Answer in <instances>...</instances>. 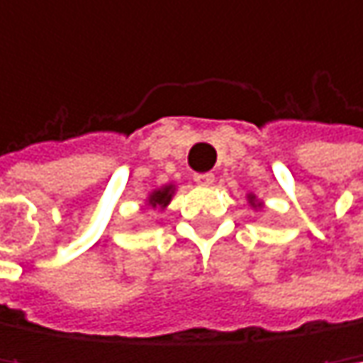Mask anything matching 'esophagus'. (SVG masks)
I'll list each match as a JSON object with an SVG mask.
<instances>
[{"mask_svg": "<svg viewBox=\"0 0 363 363\" xmlns=\"http://www.w3.org/2000/svg\"><path fill=\"white\" fill-rule=\"evenodd\" d=\"M194 182L199 186H211L216 182V175L213 173H199V175H194Z\"/></svg>", "mask_w": 363, "mask_h": 363, "instance_id": "34e87169", "label": "esophagus"}]
</instances>
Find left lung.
<instances>
[{
  "instance_id": "1",
  "label": "left lung",
  "mask_w": 363,
  "mask_h": 363,
  "mask_svg": "<svg viewBox=\"0 0 363 363\" xmlns=\"http://www.w3.org/2000/svg\"><path fill=\"white\" fill-rule=\"evenodd\" d=\"M245 199H247V205H250L254 211H262V209H264V201H262V199H258L254 192H247V194H245Z\"/></svg>"
}]
</instances>
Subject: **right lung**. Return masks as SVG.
I'll return each mask as SVG.
<instances>
[{
    "label": "right lung",
    "instance_id": "1",
    "mask_svg": "<svg viewBox=\"0 0 363 363\" xmlns=\"http://www.w3.org/2000/svg\"><path fill=\"white\" fill-rule=\"evenodd\" d=\"M175 190H177L175 184H164V186H160V188H154V190L145 196V209L164 211V209L169 207V203L173 201Z\"/></svg>",
    "mask_w": 363,
    "mask_h": 363
}]
</instances>
